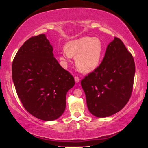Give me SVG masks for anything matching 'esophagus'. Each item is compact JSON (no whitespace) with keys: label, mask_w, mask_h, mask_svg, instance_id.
<instances>
[{"label":"esophagus","mask_w":148,"mask_h":148,"mask_svg":"<svg viewBox=\"0 0 148 148\" xmlns=\"http://www.w3.org/2000/svg\"><path fill=\"white\" fill-rule=\"evenodd\" d=\"M79 80H80V79L78 76H75V81L76 83L79 82Z\"/></svg>","instance_id":"1"}]
</instances>
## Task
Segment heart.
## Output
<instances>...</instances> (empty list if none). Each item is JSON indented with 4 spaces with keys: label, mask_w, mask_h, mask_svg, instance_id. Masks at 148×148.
I'll return each mask as SVG.
<instances>
[{
    "label": "heart",
    "mask_w": 148,
    "mask_h": 148,
    "mask_svg": "<svg viewBox=\"0 0 148 148\" xmlns=\"http://www.w3.org/2000/svg\"><path fill=\"white\" fill-rule=\"evenodd\" d=\"M103 52L101 40L98 38L83 37L69 42L60 53V60L66 63L71 56H76L75 64L81 72L88 73L100 64Z\"/></svg>",
    "instance_id": "obj_1"
}]
</instances>
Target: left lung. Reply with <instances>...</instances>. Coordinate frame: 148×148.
<instances>
[{
    "label": "left lung",
    "mask_w": 148,
    "mask_h": 148,
    "mask_svg": "<svg viewBox=\"0 0 148 148\" xmlns=\"http://www.w3.org/2000/svg\"><path fill=\"white\" fill-rule=\"evenodd\" d=\"M135 72L132 54L115 37L101 64L81 81L90 112L107 117L120 111L131 98Z\"/></svg>",
    "instance_id": "8db88e82"
}]
</instances>
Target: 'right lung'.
<instances>
[{
  "mask_svg": "<svg viewBox=\"0 0 148 148\" xmlns=\"http://www.w3.org/2000/svg\"><path fill=\"white\" fill-rule=\"evenodd\" d=\"M52 46L44 34L25 42L14 58L12 77L17 96L28 112L50 121L62 114L66 93L74 77L54 57Z\"/></svg>",
  "mask_w": 148,
  "mask_h": 148,
  "instance_id": "add662e5",
  "label": "right lung"
}]
</instances>
